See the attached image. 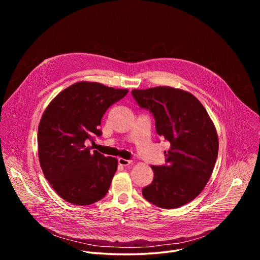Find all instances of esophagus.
<instances>
[{
  "mask_svg": "<svg viewBox=\"0 0 260 260\" xmlns=\"http://www.w3.org/2000/svg\"><path fill=\"white\" fill-rule=\"evenodd\" d=\"M132 160H128V159H124V158H118V164L120 166H123V167H126V166H129L132 165Z\"/></svg>",
  "mask_w": 260,
  "mask_h": 260,
  "instance_id": "34e87169",
  "label": "esophagus"
}]
</instances>
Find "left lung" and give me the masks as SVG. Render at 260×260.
Here are the masks:
<instances>
[{
	"instance_id": "obj_1",
	"label": "left lung",
	"mask_w": 260,
	"mask_h": 260,
	"mask_svg": "<svg viewBox=\"0 0 260 260\" xmlns=\"http://www.w3.org/2000/svg\"><path fill=\"white\" fill-rule=\"evenodd\" d=\"M142 109L155 119L156 133L170 142L166 165L153 166V181L144 198L162 209H176L194 200L208 183L218 155L216 128L201 102L170 86L134 89Z\"/></svg>"
}]
</instances>
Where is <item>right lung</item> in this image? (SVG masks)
Segmentation results:
<instances>
[{
	"label": "right lung",
	"mask_w": 260,
	"mask_h": 260,
	"mask_svg": "<svg viewBox=\"0 0 260 260\" xmlns=\"http://www.w3.org/2000/svg\"><path fill=\"white\" fill-rule=\"evenodd\" d=\"M127 89L95 82H78L59 92L48 105L38 128L41 169L54 191L77 206L91 205L108 192L117 159L86 146L100 137L107 109Z\"/></svg>",
	"instance_id": "add662e5"
}]
</instances>
